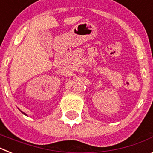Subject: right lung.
Segmentation results:
<instances>
[{
  "label": "right lung",
  "instance_id": "obj_1",
  "mask_svg": "<svg viewBox=\"0 0 153 153\" xmlns=\"http://www.w3.org/2000/svg\"><path fill=\"white\" fill-rule=\"evenodd\" d=\"M24 114H25V113H24Z\"/></svg>",
  "mask_w": 153,
  "mask_h": 153
}]
</instances>
